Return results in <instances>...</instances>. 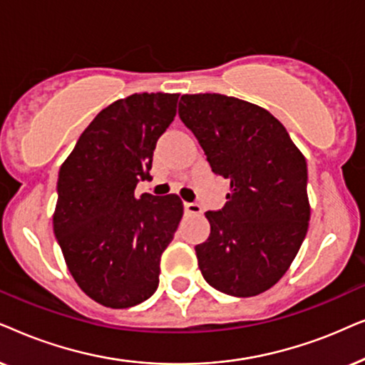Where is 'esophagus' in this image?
Returning <instances> with one entry per match:
<instances>
[{"mask_svg": "<svg viewBox=\"0 0 365 365\" xmlns=\"http://www.w3.org/2000/svg\"><path fill=\"white\" fill-rule=\"evenodd\" d=\"M183 210H185V213H190V215H198V213H202V207L198 203L185 202L183 203Z\"/></svg>", "mask_w": 365, "mask_h": 365, "instance_id": "34e87169", "label": "esophagus"}]
</instances>
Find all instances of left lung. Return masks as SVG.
<instances>
[{"mask_svg":"<svg viewBox=\"0 0 365 365\" xmlns=\"http://www.w3.org/2000/svg\"><path fill=\"white\" fill-rule=\"evenodd\" d=\"M178 116L212 172L230 180L210 235L195 247L203 279L233 297H254L280 280L307 235V162L285 126L260 106L218 93L183 95Z\"/></svg>","mask_w":365,"mask_h":365,"instance_id":"1","label":"left lung"}]
</instances>
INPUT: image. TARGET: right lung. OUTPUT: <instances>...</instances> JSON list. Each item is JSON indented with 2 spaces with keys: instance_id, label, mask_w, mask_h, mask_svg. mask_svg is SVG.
<instances>
[{
  "instance_id": "1",
  "label": "right lung",
  "mask_w": 365,
  "mask_h": 365,
  "mask_svg": "<svg viewBox=\"0 0 365 365\" xmlns=\"http://www.w3.org/2000/svg\"><path fill=\"white\" fill-rule=\"evenodd\" d=\"M177 103L175 93H135L106 106L58 173V245L80 289L105 307H133L158 287L183 205L175 193L137 197L135 188L152 180L153 150Z\"/></svg>"
}]
</instances>
